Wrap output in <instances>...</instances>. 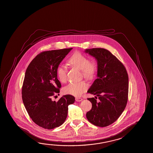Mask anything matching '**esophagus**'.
I'll return each instance as SVG.
<instances>
[{
    "mask_svg": "<svg viewBox=\"0 0 153 153\" xmlns=\"http://www.w3.org/2000/svg\"><path fill=\"white\" fill-rule=\"evenodd\" d=\"M75 100L77 102H80V101H82V99L80 98V97H76L75 98Z\"/></svg>",
    "mask_w": 153,
    "mask_h": 153,
    "instance_id": "esophagus-1",
    "label": "esophagus"
}]
</instances>
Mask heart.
Wrapping results in <instances>:
<instances>
[{"label": "heart", "instance_id": "heart-1", "mask_svg": "<svg viewBox=\"0 0 153 153\" xmlns=\"http://www.w3.org/2000/svg\"><path fill=\"white\" fill-rule=\"evenodd\" d=\"M68 62L74 67L81 70L82 75L86 79L90 80L95 76L97 71L96 62L89 61L88 58L81 53L76 52L74 54L69 58ZM57 76L59 82L65 83L67 81V68L60 65L57 68ZM88 88V85L82 81L70 83L64 87L63 91L65 94L79 96L86 91Z\"/></svg>", "mask_w": 153, "mask_h": 153}]
</instances>
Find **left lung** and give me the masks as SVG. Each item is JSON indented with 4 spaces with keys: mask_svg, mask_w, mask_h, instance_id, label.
Returning a JSON list of instances; mask_svg holds the SVG:
<instances>
[{
    "mask_svg": "<svg viewBox=\"0 0 153 153\" xmlns=\"http://www.w3.org/2000/svg\"><path fill=\"white\" fill-rule=\"evenodd\" d=\"M84 52L95 58L97 79L88 92L98 96L88 98L91 110L86 114L88 120L98 127H107L117 120L128 100V76L123 64L108 50L96 48Z\"/></svg>",
    "mask_w": 153,
    "mask_h": 153,
    "instance_id": "8db88e82",
    "label": "left lung"
}]
</instances>
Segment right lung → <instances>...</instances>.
Here are the masks:
<instances>
[{"label":"right lung","mask_w":153,"mask_h":153,"mask_svg":"<svg viewBox=\"0 0 153 153\" xmlns=\"http://www.w3.org/2000/svg\"><path fill=\"white\" fill-rule=\"evenodd\" d=\"M72 49L43 52L31 61L25 72L23 103L32 121L42 128L51 129L61 126L67 117L68 106L74 102L75 97L71 95L62 96L57 102L52 100L61 87L57 68Z\"/></svg>","instance_id":"right-lung-1"}]
</instances>
